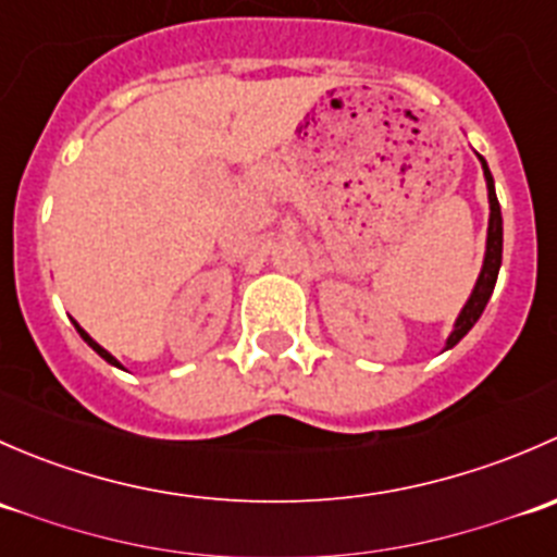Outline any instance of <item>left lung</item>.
Returning a JSON list of instances; mask_svg holds the SVG:
<instances>
[{
    "label": "left lung",
    "instance_id": "8db88e82",
    "mask_svg": "<svg viewBox=\"0 0 557 557\" xmlns=\"http://www.w3.org/2000/svg\"><path fill=\"white\" fill-rule=\"evenodd\" d=\"M482 170H485V180H487V199H491V223H487V250H485V263H482L480 280H476L474 290H471V299L466 301V307L460 310L458 320H455V329L447 339V347L458 345L466 334L471 331V325L480 320L482 310H485L487 299H491L493 288H496V277L498 269H502V243H504V228H502V207H498L496 199V188H493V174L487 170L485 159L480 156Z\"/></svg>",
    "mask_w": 557,
    "mask_h": 557
}]
</instances>
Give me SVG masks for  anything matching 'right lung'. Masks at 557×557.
Listing matches in <instances>:
<instances>
[{"label": "right lung", "mask_w": 557, "mask_h": 557, "mask_svg": "<svg viewBox=\"0 0 557 557\" xmlns=\"http://www.w3.org/2000/svg\"><path fill=\"white\" fill-rule=\"evenodd\" d=\"M75 329H77V334H81V336H83V339H86V342H88V345H91V347H94V350H97V352H99V356H102L107 363H115V367H121V363H117V361H115V358H112V356H110V352H107L102 345H97V342H94V339H91V336H88V334H86V331H83V329H81V325H77V323H75Z\"/></svg>", "instance_id": "add662e5"}]
</instances>
